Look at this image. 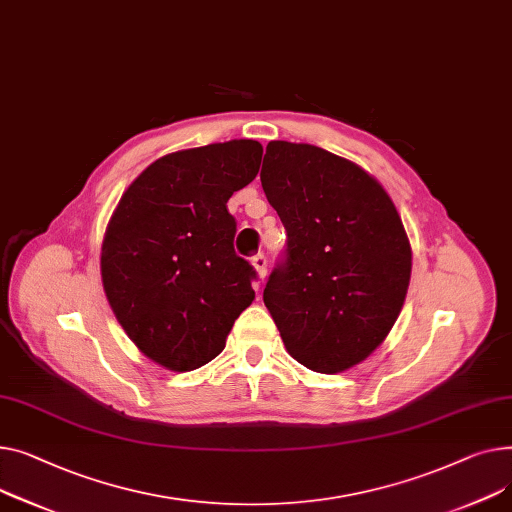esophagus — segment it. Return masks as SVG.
<instances>
[{"mask_svg":"<svg viewBox=\"0 0 512 512\" xmlns=\"http://www.w3.org/2000/svg\"><path fill=\"white\" fill-rule=\"evenodd\" d=\"M266 264H268V258H266L262 252L256 254V256H252V266L256 268V273H258L260 281H264V277H266Z\"/></svg>","mask_w":512,"mask_h":512,"instance_id":"obj_1","label":"esophagus"}]
</instances>
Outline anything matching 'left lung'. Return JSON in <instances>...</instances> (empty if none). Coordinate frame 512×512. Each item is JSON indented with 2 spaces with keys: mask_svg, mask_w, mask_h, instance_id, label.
Returning a JSON list of instances; mask_svg holds the SVG:
<instances>
[{
  "mask_svg": "<svg viewBox=\"0 0 512 512\" xmlns=\"http://www.w3.org/2000/svg\"><path fill=\"white\" fill-rule=\"evenodd\" d=\"M260 182L287 231L264 306L299 364L353 368L386 339L407 295L411 246L397 208L370 173L312 144L268 142Z\"/></svg>",
  "mask_w": 512,
  "mask_h": 512,
  "instance_id": "1",
  "label": "left lung"
}]
</instances>
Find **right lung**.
Returning <instances> with one entry per match:
<instances>
[{
	"label": "right lung",
	"instance_id": "add662e5",
	"mask_svg": "<svg viewBox=\"0 0 512 512\" xmlns=\"http://www.w3.org/2000/svg\"><path fill=\"white\" fill-rule=\"evenodd\" d=\"M262 144L229 140L148 165L107 225L101 277L109 306L136 347L173 372L223 349L254 299V266L233 250L227 200L256 177Z\"/></svg>",
	"mask_w": 512,
	"mask_h": 512
}]
</instances>
